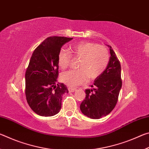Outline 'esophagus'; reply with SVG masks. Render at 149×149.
I'll use <instances>...</instances> for the list:
<instances>
[{
	"label": "esophagus",
	"instance_id": "obj_1",
	"mask_svg": "<svg viewBox=\"0 0 149 149\" xmlns=\"http://www.w3.org/2000/svg\"><path fill=\"white\" fill-rule=\"evenodd\" d=\"M75 90H76V89H74V88H71V87L68 88V91L70 93H74Z\"/></svg>",
	"mask_w": 149,
	"mask_h": 149
}]
</instances>
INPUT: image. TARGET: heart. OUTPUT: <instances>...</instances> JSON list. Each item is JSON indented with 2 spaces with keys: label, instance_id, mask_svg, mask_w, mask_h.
I'll return each mask as SVG.
<instances>
[{
  "label": "heart",
  "instance_id": "obj_1",
  "mask_svg": "<svg viewBox=\"0 0 149 149\" xmlns=\"http://www.w3.org/2000/svg\"><path fill=\"white\" fill-rule=\"evenodd\" d=\"M75 58H81L78 64L79 70H69L62 73L60 78L62 82L70 87L83 84L89 77L95 79L104 71L109 61V54L104 47L93 43L82 42L70 47ZM72 56L67 50L62 49L58 54V65L65 69L70 64Z\"/></svg>",
  "mask_w": 149,
  "mask_h": 149
}]
</instances>
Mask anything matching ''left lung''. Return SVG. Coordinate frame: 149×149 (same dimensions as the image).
<instances>
[{
  "label": "left lung",
  "mask_w": 149,
  "mask_h": 149,
  "mask_svg": "<svg viewBox=\"0 0 149 149\" xmlns=\"http://www.w3.org/2000/svg\"><path fill=\"white\" fill-rule=\"evenodd\" d=\"M107 46L110 53L107 66L95 79L92 89L85 90L86 97L80 105L83 114L91 119H99L112 112L122 88L120 62L112 47Z\"/></svg>",
  "instance_id": "obj_1"
}]
</instances>
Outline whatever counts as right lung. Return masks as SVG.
Segmentation results:
<instances>
[{
  "instance_id": "add662e5",
  "label": "right lung",
  "mask_w": 149,
  "mask_h": 149,
  "mask_svg": "<svg viewBox=\"0 0 149 149\" xmlns=\"http://www.w3.org/2000/svg\"><path fill=\"white\" fill-rule=\"evenodd\" d=\"M73 38L50 37L33 52L26 75V96L30 108L41 116L59 112L62 96L68 93L64 84L57 81L58 54L63 45Z\"/></svg>"
}]
</instances>
